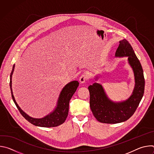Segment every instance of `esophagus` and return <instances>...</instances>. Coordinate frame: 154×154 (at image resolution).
I'll return each instance as SVG.
<instances>
[{"label": "esophagus", "instance_id": "1", "mask_svg": "<svg viewBox=\"0 0 154 154\" xmlns=\"http://www.w3.org/2000/svg\"><path fill=\"white\" fill-rule=\"evenodd\" d=\"M88 79H89L88 75L86 74H82V75L80 77L79 81H80V83H85V82H86V80H88Z\"/></svg>", "mask_w": 154, "mask_h": 154}]
</instances>
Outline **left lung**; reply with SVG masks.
Returning <instances> with one entry per match:
<instances>
[{
    "instance_id": "obj_1",
    "label": "left lung",
    "mask_w": 154,
    "mask_h": 154,
    "mask_svg": "<svg viewBox=\"0 0 154 154\" xmlns=\"http://www.w3.org/2000/svg\"><path fill=\"white\" fill-rule=\"evenodd\" d=\"M115 57H128V63L134 73L135 85L130 97L119 102L109 99L100 84L94 83L88 86L91 109L94 116L102 123L116 124L128 119L135 112L144 94L145 81L141 64L126 39L119 41Z\"/></svg>"
}]
</instances>
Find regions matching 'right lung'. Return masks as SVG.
I'll use <instances>...</instances> for the list:
<instances>
[{
  "label": "right lung",
  "instance_id": "1",
  "mask_svg": "<svg viewBox=\"0 0 154 154\" xmlns=\"http://www.w3.org/2000/svg\"><path fill=\"white\" fill-rule=\"evenodd\" d=\"M14 69V64L13 66L10 78V86L11 93V97L16 106H17L19 112L23 115V116L31 124L36 126L42 127H54L58 126L64 123L68 115L69 101L73 94L76 91L77 87L79 85L78 81L75 80L71 82L63 88L59 96L57 106L52 112L42 118H33L29 116L28 115H27L25 112L22 110L15 100L11 88V79Z\"/></svg>",
  "mask_w": 154,
  "mask_h": 154
}]
</instances>
